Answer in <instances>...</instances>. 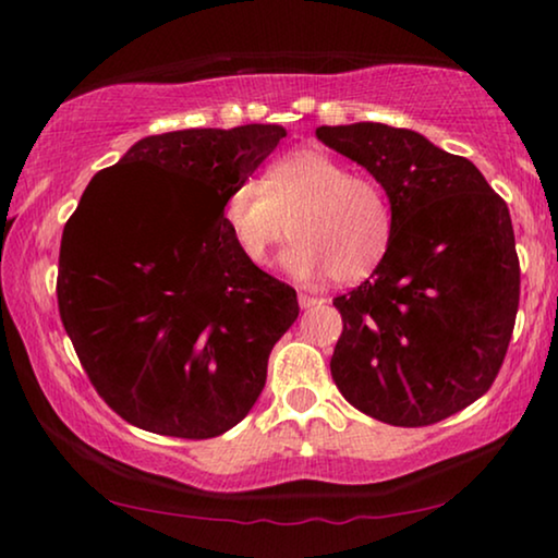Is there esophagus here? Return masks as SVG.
<instances>
[{"label": "esophagus", "mask_w": 558, "mask_h": 558, "mask_svg": "<svg viewBox=\"0 0 558 558\" xmlns=\"http://www.w3.org/2000/svg\"><path fill=\"white\" fill-rule=\"evenodd\" d=\"M317 304H323V300H317V296H312V294H300V307L302 310L317 307Z\"/></svg>", "instance_id": "34e87169"}]
</instances>
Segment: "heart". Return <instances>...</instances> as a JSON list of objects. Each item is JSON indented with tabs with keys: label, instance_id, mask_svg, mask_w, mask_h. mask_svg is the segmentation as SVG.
<instances>
[{
	"label": "heart",
	"instance_id": "obj_1",
	"mask_svg": "<svg viewBox=\"0 0 558 558\" xmlns=\"http://www.w3.org/2000/svg\"><path fill=\"white\" fill-rule=\"evenodd\" d=\"M223 226L251 264H266L292 231L281 264L296 279L330 274L338 284L371 277L391 243V208L376 182L350 174L315 147L287 151L223 203Z\"/></svg>",
	"mask_w": 558,
	"mask_h": 558
}]
</instances>
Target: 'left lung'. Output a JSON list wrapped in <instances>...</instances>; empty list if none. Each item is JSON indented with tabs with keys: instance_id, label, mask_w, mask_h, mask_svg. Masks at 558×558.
Returning a JSON list of instances; mask_svg holds the SVG:
<instances>
[{
	"instance_id": "left-lung-1",
	"label": "left lung",
	"mask_w": 558,
	"mask_h": 558,
	"mask_svg": "<svg viewBox=\"0 0 558 558\" xmlns=\"http://www.w3.org/2000/svg\"><path fill=\"white\" fill-rule=\"evenodd\" d=\"M317 140L376 178L393 223L371 279L332 302L335 386L378 422L437 424L493 386L513 335L521 266L508 205L470 159L411 129L357 121L319 126Z\"/></svg>"
}]
</instances>
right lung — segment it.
<instances>
[{"mask_svg":"<svg viewBox=\"0 0 558 558\" xmlns=\"http://www.w3.org/2000/svg\"><path fill=\"white\" fill-rule=\"evenodd\" d=\"M287 129L144 136L88 182L65 223L58 307L98 396L129 424L218 437L254 409L296 292L251 264L223 203Z\"/></svg>","mask_w":558,"mask_h":558,"instance_id":"1","label":"right lung"}]
</instances>
